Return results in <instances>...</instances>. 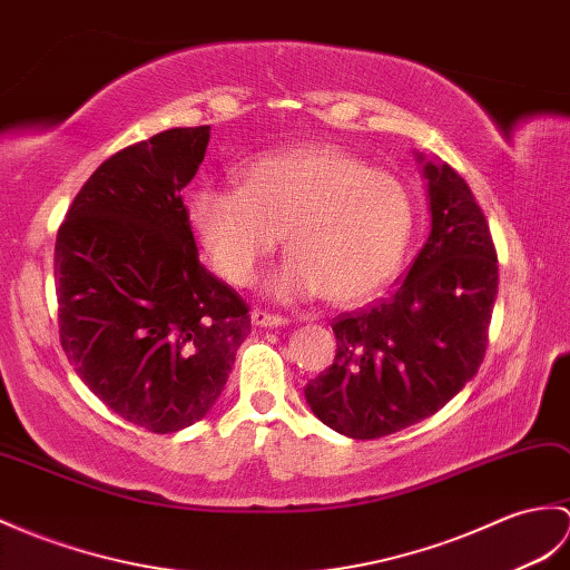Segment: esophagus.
<instances>
[{
	"label": "esophagus",
	"mask_w": 570,
	"mask_h": 570,
	"mask_svg": "<svg viewBox=\"0 0 570 570\" xmlns=\"http://www.w3.org/2000/svg\"><path fill=\"white\" fill-rule=\"evenodd\" d=\"M249 317H253V325H257V327H282V325H288V317L276 315V313H267V311H259V308H255Z\"/></svg>",
	"instance_id": "1"
}]
</instances>
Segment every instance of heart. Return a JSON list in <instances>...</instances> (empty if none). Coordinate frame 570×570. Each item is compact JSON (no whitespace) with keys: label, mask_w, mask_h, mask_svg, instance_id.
<instances>
[{"label":"heart","mask_w":570,"mask_h":570,"mask_svg":"<svg viewBox=\"0 0 570 570\" xmlns=\"http://www.w3.org/2000/svg\"><path fill=\"white\" fill-rule=\"evenodd\" d=\"M189 220L225 282L253 279L282 237L291 247L264 291L279 301L327 296L354 306L399 274L413 235V202L391 171L333 145L257 157L240 187H198Z\"/></svg>","instance_id":"obj_1"}]
</instances>
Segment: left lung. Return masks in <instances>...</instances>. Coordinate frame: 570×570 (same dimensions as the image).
<instances>
[{
  "instance_id": "obj_1",
  "label": "left lung",
  "mask_w": 570,
  "mask_h": 570,
  "mask_svg": "<svg viewBox=\"0 0 570 570\" xmlns=\"http://www.w3.org/2000/svg\"><path fill=\"white\" fill-rule=\"evenodd\" d=\"M430 235L389 298L342 313L333 366L311 379L313 415L352 440H376L434 415L479 372L498 296V255L481 206L446 163L415 153Z\"/></svg>"
}]
</instances>
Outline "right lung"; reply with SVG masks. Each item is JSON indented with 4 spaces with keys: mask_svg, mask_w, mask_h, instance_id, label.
Masks as SVG:
<instances>
[{
    "mask_svg": "<svg viewBox=\"0 0 570 570\" xmlns=\"http://www.w3.org/2000/svg\"><path fill=\"white\" fill-rule=\"evenodd\" d=\"M210 126L169 128L111 155L56 240L60 342L89 391L169 434L216 405L249 335L243 298L198 262L181 191Z\"/></svg>",
    "mask_w": 570,
    "mask_h": 570,
    "instance_id": "add662e5",
    "label": "right lung"
}]
</instances>
